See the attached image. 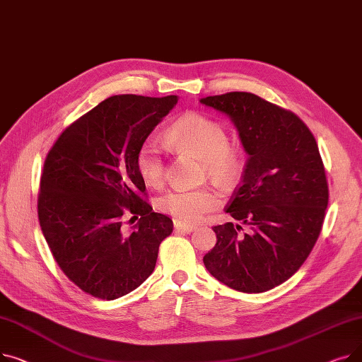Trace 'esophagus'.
Returning <instances> with one entry per match:
<instances>
[{
	"instance_id": "34e87169",
	"label": "esophagus",
	"mask_w": 362,
	"mask_h": 362,
	"mask_svg": "<svg viewBox=\"0 0 362 362\" xmlns=\"http://www.w3.org/2000/svg\"><path fill=\"white\" fill-rule=\"evenodd\" d=\"M175 230H176V232H182V233H191V232L195 230V226L183 224V223L175 221Z\"/></svg>"
}]
</instances>
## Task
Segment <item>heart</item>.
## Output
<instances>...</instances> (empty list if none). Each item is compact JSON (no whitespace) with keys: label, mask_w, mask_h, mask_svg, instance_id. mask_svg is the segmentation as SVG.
<instances>
[{"label":"heart","mask_w":362,"mask_h":362,"mask_svg":"<svg viewBox=\"0 0 362 362\" xmlns=\"http://www.w3.org/2000/svg\"><path fill=\"white\" fill-rule=\"evenodd\" d=\"M170 146L189 152L205 164V173L221 185H230L239 175V151L229 144L223 123L202 112H186L165 132ZM136 168L151 187H160L165 180L163 151L154 141L144 142L136 152ZM221 197L213 187H175L158 198L157 206L180 223H197L220 205Z\"/></svg>","instance_id":"obj_1"}]
</instances>
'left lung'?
Instances as JSON below:
<instances>
[{
    "instance_id": "1",
    "label": "left lung",
    "mask_w": 362,
    "mask_h": 362,
    "mask_svg": "<svg viewBox=\"0 0 362 362\" xmlns=\"http://www.w3.org/2000/svg\"><path fill=\"white\" fill-rule=\"evenodd\" d=\"M229 116L248 154L226 213L248 226H214L217 243L204 264L218 281L245 293L292 277L320 236L329 185L315 138L296 114L251 92L201 100Z\"/></svg>"
}]
</instances>
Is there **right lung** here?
<instances>
[{
    "label": "right lung",
    "instance_id": "1",
    "mask_svg": "<svg viewBox=\"0 0 362 362\" xmlns=\"http://www.w3.org/2000/svg\"><path fill=\"white\" fill-rule=\"evenodd\" d=\"M176 104V95H114L73 122L45 158L42 233L62 272L95 298L117 299L141 286L173 232V221L142 197L136 152ZM124 212L141 216L129 235L121 230Z\"/></svg>",
    "mask_w": 362,
    "mask_h": 362
}]
</instances>
